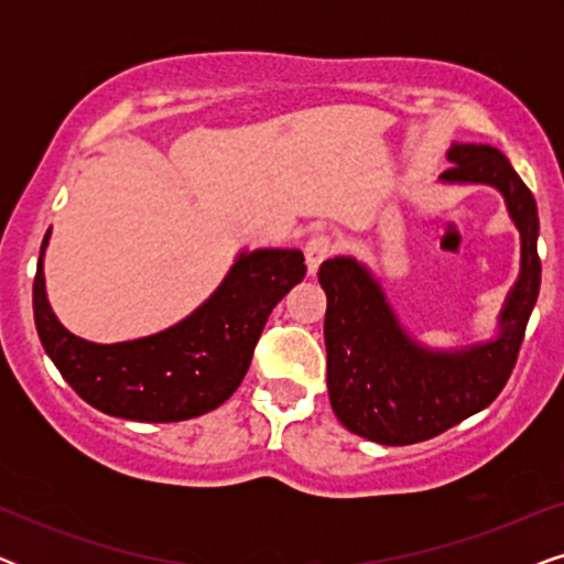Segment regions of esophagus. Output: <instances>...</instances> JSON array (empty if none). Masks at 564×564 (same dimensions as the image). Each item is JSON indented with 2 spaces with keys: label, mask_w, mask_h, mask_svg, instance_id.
Returning <instances> with one entry per match:
<instances>
[{
  "label": "esophagus",
  "mask_w": 564,
  "mask_h": 564,
  "mask_svg": "<svg viewBox=\"0 0 564 564\" xmlns=\"http://www.w3.org/2000/svg\"><path fill=\"white\" fill-rule=\"evenodd\" d=\"M336 251V243L334 238L326 236V234H315L311 241L305 243V259H307V272L315 274L318 272V267L326 261L330 253Z\"/></svg>",
  "instance_id": "34e87169"
}]
</instances>
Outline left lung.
<instances>
[{
    "mask_svg": "<svg viewBox=\"0 0 564 564\" xmlns=\"http://www.w3.org/2000/svg\"><path fill=\"white\" fill-rule=\"evenodd\" d=\"M446 184H490L521 234V272L498 318V336L459 349H429L405 334L380 282L351 257L323 261L328 398L351 434L405 446L444 434L488 408L506 388L534 311L542 261L536 253V199L511 161L492 145L452 143Z\"/></svg>",
    "mask_w": 564,
    "mask_h": 564,
    "instance_id": "1",
    "label": "left lung"
}]
</instances>
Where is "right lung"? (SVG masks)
Returning <instances> with one entry per match:
<instances>
[{"instance_id":"1","label":"right lung","mask_w":564,"mask_h":564,"mask_svg":"<svg viewBox=\"0 0 564 564\" xmlns=\"http://www.w3.org/2000/svg\"><path fill=\"white\" fill-rule=\"evenodd\" d=\"M33 282L41 344L91 408L141 423L187 421L226 403L251 365L274 305L305 276L297 249L241 251L220 288L187 318L153 336L95 344L61 326L45 295L43 251Z\"/></svg>"}]
</instances>
